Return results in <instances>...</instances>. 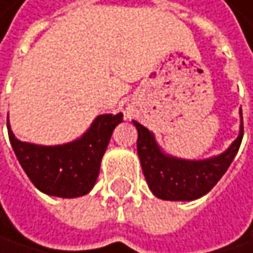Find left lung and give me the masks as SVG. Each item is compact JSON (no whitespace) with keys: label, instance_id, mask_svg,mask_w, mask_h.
Wrapping results in <instances>:
<instances>
[{"label":"left lung","instance_id":"obj_1","mask_svg":"<svg viewBox=\"0 0 253 253\" xmlns=\"http://www.w3.org/2000/svg\"><path fill=\"white\" fill-rule=\"evenodd\" d=\"M138 130L136 150L142 173L150 191L162 200H194L214 188L234 161L243 139V117L240 133L231 147L218 156L188 161L164 153L153 133L138 121H132Z\"/></svg>","mask_w":253,"mask_h":253}]
</instances>
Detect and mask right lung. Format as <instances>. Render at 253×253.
<instances>
[{"label": "right lung", "instance_id": "right-lung-1", "mask_svg": "<svg viewBox=\"0 0 253 253\" xmlns=\"http://www.w3.org/2000/svg\"><path fill=\"white\" fill-rule=\"evenodd\" d=\"M123 114L98 115L79 139L62 145H38L19 141L7 120L13 152L33 185L56 197L73 199L88 194L100 173L101 158Z\"/></svg>", "mask_w": 253, "mask_h": 253}]
</instances>
